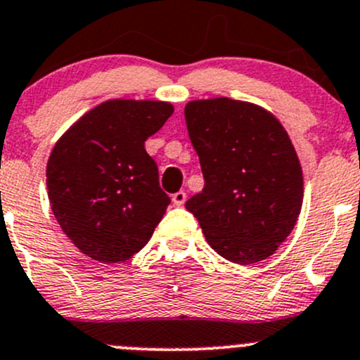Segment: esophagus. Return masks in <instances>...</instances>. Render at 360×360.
Segmentation results:
<instances>
[{"label":"esophagus","instance_id":"esophagus-1","mask_svg":"<svg viewBox=\"0 0 360 360\" xmlns=\"http://www.w3.org/2000/svg\"><path fill=\"white\" fill-rule=\"evenodd\" d=\"M184 202H186V193H184V191H177V193L172 195L174 205L181 207V205H184Z\"/></svg>","mask_w":360,"mask_h":360}]
</instances>
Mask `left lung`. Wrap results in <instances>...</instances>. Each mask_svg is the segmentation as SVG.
<instances>
[{"mask_svg":"<svg viewBox=\"0 0 360 360\" xmlns=\"http://www.w3.org/2000/svg\"><path fill=\"white\" fill-rule=\"evenodd\" d=\"M184 118L205 179L186 209L224 259H266L303 203V170L288 132L264 108L228 97L190 101Z\"/></svg>","mask_w":360,"mask_h":360,"instance_id":"8db88e82","label":"left lung"}]
</instances>
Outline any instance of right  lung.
<instances>
[{
    "label": "right lung",
    "mask_w": 360,
    "mask_h": 360,
    "mask_svg": "<svg viewBox=\"0 0 360 360\" xmlns=\"http://www.w3.org/2000/svg\"><path fill=\"white\" fill-rule=\"evenodd\" d=\"M174 112L163 101L110 99L86 111L60 136L46 163L53 216L69 240L101 263L139 252L170 198L144 150Z\"/></svg>",
    "instance_id": "add662e5"
}]
</instances>
